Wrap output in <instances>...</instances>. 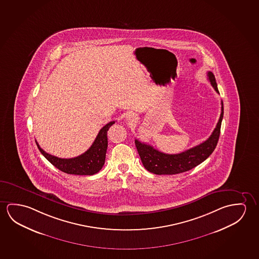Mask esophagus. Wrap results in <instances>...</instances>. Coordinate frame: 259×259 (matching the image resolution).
Segmentation results:
<instances>
[{
	"instance_id": "1",
	"label": "esophagus",
	"mask_w": 259,
	"mask_h": 259,
	"mask_svg": "<svg viewBox=\"0 0 259 259\" xmlns=\"http://www.w3.org/2000/svg\"><path fill=\"white\" fill-rule=\"evenodd\" d=\"M137 119H138V117H137L135 113H128L126 116V120H127V122H136Z\"/></svg>"
}]
</instances>
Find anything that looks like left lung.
Instances as JSON below:
<instances>
[{"label": "left lung", "instance_id": "left-lung-1", "mask_svg": "<svg viewBox=\"0 0 259 259\" xmlns=\"http://www.w3.org/2000/svg\"><path fill=\"white\" fill-rule=\"evenodd\" d=\"M208 79L214 90L217 92V82L211 72H208ZM223 103L222 101V113L211 135L204 142L185 150L179 154H165L161 152L148 144L142 143L136 140V148L140 156L144 167L155 175H177L189 171L197 166L209 157L217 146L218 140L221 134L222 118H223Z\"/></svg>", "mask_w": 259, "mask_h": 259}]
</instances>
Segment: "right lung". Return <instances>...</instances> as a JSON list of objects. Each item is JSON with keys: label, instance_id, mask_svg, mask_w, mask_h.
Returning <instances> with one entry per match:
<instances>
[{"label": "right lung", "instance_id": "right-lung-1", "mask_svg": "<svg viewBox=\"0 0 259 259\" xmlns=\"http://www.w3.org/2000/svg\"><path fill=\"white\" fill-rule=\"evenodd\" d=\"M114 123L115 121H111L102 127L90 148L82 155L73 158H59L52 156L45 152L37 141L36 144L42 155L62 172L77 176H93L103 168L108 147L107 132Z\"/></svg>", "mask_w": 259, "mask_h": 259}]
</instances>
